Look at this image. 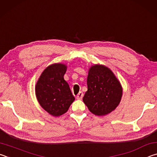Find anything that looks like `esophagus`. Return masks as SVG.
Segmentation results:
<instances>
[{"instance_id":"1","label":"esophagus","mask_w":157,"mask_h":157,"mask_svg":"<svg viewBox=\"0 0 157 157\" xmlns=\"http://www.w3.org/2000/svg\"><path fill=\"white\" fill-rule=\"evenodd\" d=\"M83 93L82 92H80L78 94H77L76 98H77V99L81 100V99H82V98H83Z\"/></svg>"}]
</instances>
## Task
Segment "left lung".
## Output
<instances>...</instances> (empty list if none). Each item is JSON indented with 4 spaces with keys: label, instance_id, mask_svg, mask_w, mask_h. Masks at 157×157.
<instances>
[{
    "label": "left lung",
    "instance_id": "obj_1",
    "mask_svg": "<svg viewBox=\"0 0 157 157\" xmlns=\"http://www.w3.org/2000/svg\"><path fill=\"white\" fill-rule=\"evenodd\" d=\"M87 91L83 98L89 110L103 116L117 108L122 97V87L113 72L105 66L90 67L87 79Z\"/></svg>",
    "mask_w": 157,
    "mask_h": 157
}]
</instances>
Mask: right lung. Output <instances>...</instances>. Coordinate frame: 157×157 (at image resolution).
Instances as JSON below:
<instances>
[{
  "instance_id": "obj_1",
  "label": "right lung",
  "mask_w": 157,
  "mask_h": 157,
  "mask_svg": "<svg viewBox=\"0 0 157 157\" xmlns=\"http://www.w3.org/2000/svg\"><path fill=\"white\" fill-rule=\"evenodd\" d=\"M66 70L67 66L61 63L49 65L36 85V95L40 105L54 117L65 113L75 99L63 78Z\"/></svg>"
}]
</instances>
